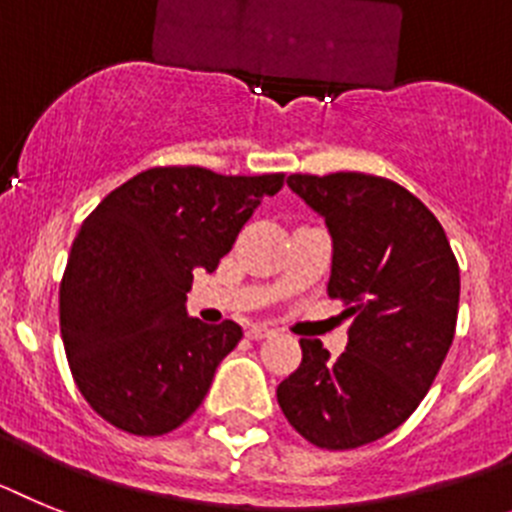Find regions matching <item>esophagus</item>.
I'll use <instances>...</instances> for the list:
<instances>
[{"instance_id":"obj_1","label":"esophagus","mask_w":512,"mask_h":512,"mask_svg":"<svg viewBox=\"0 0 512 512\" xmlns=\"http://www.w3.org/2000/svg\"><path fill=\"white\" fill-rule=\"evenodd\" d=\"M273 335V330H268V327H262V324H252L250 330H247V337L250 340H265V337Z\"/></svg>"}]
</instances>
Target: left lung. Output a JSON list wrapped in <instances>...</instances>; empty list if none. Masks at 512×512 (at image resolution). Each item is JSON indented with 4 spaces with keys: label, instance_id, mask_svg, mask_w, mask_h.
Masks as SVG:
<instances>
[{
    "label": "left lung",
    "instance_id": "1",
    "mask_svg": "<svg viewBox=\"0 0 512 512\" xmlns=\"http://www.w3.org/2000/svg\"><path fill=\"white\" fill-rule=\"evenodd\" d=\"M288 185L330 226L327 293L353 324L337 358L299 340V368L275 394L306 441L348 451L397 430L433 386L456 335L459 262L441 221L394 180L332 172Z\"/></svg>",
    "mask_w": 512,
    "mask_h": 512
}]
</instances>
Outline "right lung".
Returning <instances> with one entry per match:
<instances>
[{
  "mask_svg": "<svg viewBox=\"0 0 512 512\" xmlns=\"http://www.w3.org/2000/svg\"><path fill=\"white\" fill-rule=\"evenodd\" d=\"M283 177L151 167L82 221L61 278L59 322L71 376L102 420L149 438L201 407L242 327L188 317L193 270L219 268Z\"/></svg>",
  "mask_w": 512,
  "mask_h": 512,
  "instance_id": "1",
  "label": "right lung"
}]
</instances>
